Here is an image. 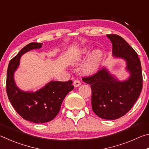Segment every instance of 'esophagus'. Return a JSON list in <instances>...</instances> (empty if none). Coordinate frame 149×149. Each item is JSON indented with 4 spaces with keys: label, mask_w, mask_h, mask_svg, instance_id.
Returning a JSON list of instances; mask_svg holds the SVG:
<instances>
[{
    "label": "esophagus",
    "mask_w": 149,
    "mask_h": 149,
    "mask_svg": "<svg viewBox=\"0 0 149 149\" xmlns=\"http://www.w3.org/2000/svg\"><path fill=\"white\" fill-rule=\"evenodd\" d=\"M81 85V81L79 79H75L74 81V87H79V85Z\"/></svg>",
    "instance_id": "obj_1"
}]
</instances>
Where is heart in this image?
Here are the masks:
<instances>
[{"instance_id":"heart-1","label":"heart","mask_w":149,"mask_h":149,"mask_svg":"<svg viewBox=\"0 0 149 149\" xmlns=\"http://www.w3.org/2000/svg\"><path fill=\"white\" fill-rule=\"evenodd\" d=\"M90 50L89 47H85L82 50L77 51L72 55L70 58V62L72 64H77L82 60L85 54H87ZM102 52L100 50H95L91 54L88 58L86 64H85L84 71L85 74H92L97 71L99 68L100 61L102 60Z\"/></svg>"}]
</instances>
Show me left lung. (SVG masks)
Masks as SVG:
<instances>
[{
  "instance_id": "1",
  "label": "left lung",
  "mask_w": 149,
  "mask_h": 149,
  "mask_svg": "<svg viewBox=\"0 0 149 149\" xmlns=\"http://www.w3.org/2000/svg\"><path fill=\"white\" fill-rule=\"evenodd\" d=\"M112 44V53L124 59L130 72L128 79L120 81L103 68L82 80L91 85L92 109L96 115L106 120H116L124 116L133 107L143 87L141 61L134 49L122 37L107 35Z\"/></svg>"
}]
</instances>
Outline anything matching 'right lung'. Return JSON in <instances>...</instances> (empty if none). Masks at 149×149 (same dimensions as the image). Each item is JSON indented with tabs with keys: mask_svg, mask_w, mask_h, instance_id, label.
Returning a JSON list of instances; mask_svg holds the SVG:
<instances>
[{
	"mask_svg": "<svg viewBox=\"0 0 149 149\" xmlns=\"http://www.w3.org/2000/svg\"><path fill=\"white\" fill-rule=\"evenodd\" d=\"M42 43L31 42L24 47L8 64L6 77V93L12 107L20 116L29 122L42 123L50 122L58 114L63 100L74 89L72 81L49 82L35 92L22 91L15 84L14 74L19 59L26 52L39 49Z\"/></svg>",
	"mask_w": 149,
	"mask_h": 149,
	"instance_id": "add662e5",
	"label": "right lung"
}]
</instances>
